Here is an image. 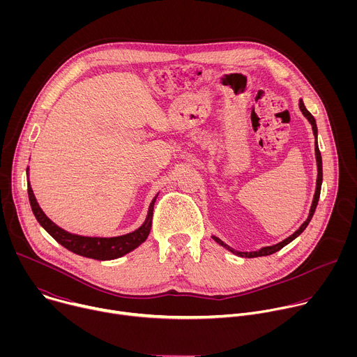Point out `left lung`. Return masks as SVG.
Here are the masks:
<instances>
[{
    "mask_svg": "<svg viewBox=\"0 0 357 357\" xmlns=\"http://www.w3.org/2000/svg\"><path fill=\"white\" fill-rule=\"evenodd\" d=\"M299 109H301V112H302V114L308 119V121L312 124V130H314V135H315V138H317V135H318V128H317V121H315V119H314V116L305 109V106H303V103H302V100H299ZM315 154H317V164H318V179H317V190H315V196H314V202H312V206H311V211H310V216H308V219L303 222V225L294 233V234H291L288 238H285V240H282L281 243H278V244H274V245H268V247H263L261 250H259V251H250V252H243V251H236L234 248H231V247H229L227 244H225L220 238H218V237H215L213 236V240L216 241V243H219L220 245H223L225 248H227L229 251H231L233 254H236V256H240V257H245V259H254V257H263V256H270V254H274V252H277L278 250H281L284 245H287L288 243H291L294 238H296L305 229H307V226L310 225V222H311V219H312V216H314V213H315V209H317V206H318V200H319V195H321V186H322V157H321V151H319V148H318V142H317V145H315Z\"/></svg>",
    "mask_w": 357,
    "mask_h": 357,
    "instance_id": "8db88e82",
    "label": "left lung"
}]
</instances>
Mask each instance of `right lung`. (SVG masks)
Instances as JSON below:
<instances>
[{
  "instance_id": "1",
  "label": "right lung",
  "mask_w": 357,
  "mask_h": 357,
  "mask_svg": "<svg viewBox=\"0 0 357 357\" xmlns=\"http://www.w3.org/2000/svg\"><path fill=\"white\" fill-rule=\"evenodd\" d=\"M28 196H29V203L36 220L61 245H63L65 248H68L75 254H79V256L93 259V260H101V261L123 257L124 254L132 251L146 240L151 231L152 211H154V203L157 199V197L152 199L148 216L144 225L135 231L124 236H119V237H84V236L72 234L61 229L59 226H56L50 219H47V216L39 208L29 183H28Z\"/></svg>"
}]
</instances>
